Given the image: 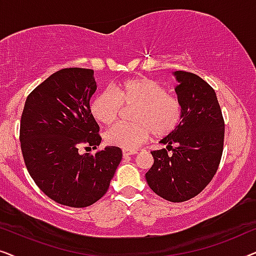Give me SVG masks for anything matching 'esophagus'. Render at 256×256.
<instances>
[{"label":"esophagus","instance_id":"1","mask_svg":"<svg viewBox=\"0 0 256 256\" xmlns=\"http://www.w3.org/2000/svg\"><path fill=\"white\" fill-rule=\"evenodd\" d=\"M136 154H138V152H135V150H124V152H122V155H124V158L132 155H136Z\"/></svg>","mask_w":256,"mask_h":256}]
</instances>
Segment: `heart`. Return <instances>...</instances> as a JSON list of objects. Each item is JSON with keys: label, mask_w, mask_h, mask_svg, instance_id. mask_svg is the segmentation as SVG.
Wrapping results in <instances>:
<instances>
[{"label": "heart", "mask_w": 256, "mask_h": 256, "mask_svg": "<svg viewBox=\"0 0 256 256\" xmlns=\"http://www.w3.org/2000/svg\"><path fill=\"white\" fill-rule=\"evenodd\" d=\"M124 107H135L132 124H118L104 135L108 144L124 150H134L150 138L170 134L182 116L177 96L166 93L164 87L146 76L127 79L112 90H104L90 104V113L98 122L112 126L120 120Z\"/></svg>", "instance_id": "1"}]
</instances>
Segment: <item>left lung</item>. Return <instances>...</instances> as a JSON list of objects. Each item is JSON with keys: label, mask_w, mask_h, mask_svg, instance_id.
Masks as SVG:
<instances>
[{"label": "left lung", "mask_w": 256, "mask_h": 256, "mask_svg": "<svg viewBox=\"0 0 256 256\" xmlns=\"http://www.w3.org/2000/svg\"><path fill=\"white\" fill-rule=\"evenodd\" d=\"M174 74L178 82L174 90L182 106L180 122L160 141L166 148L152 152L154 164L146 180L160 197L182 202L200 194L218 170L225 122L214 90L205 80L191 72ZM170 150L173 152L168 154Z\"/></svg>", "instance_id": "obj_1"}]
</instances>
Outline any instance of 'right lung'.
<instances>
[{
	"instance_id": "right-lung-1",
	"label": "right lung",
	"mask_w": 256,
	"mask_h": 256,
	"mask_svg": "<svg viewBox=\"0 0 256 256\" xmlns=\"http://www.w3.org/2000/svg\"><path fill=\"white\" fill-rule=\"evenodd\" d=\"M93 74L90 68L59 70L28 96L20 118V149L31 178L48 198L70 208L99 200L122 160L118 146L79 152L82 144L96 149L101 143L90 107Z\"/></svg>"
}]
</instances>
